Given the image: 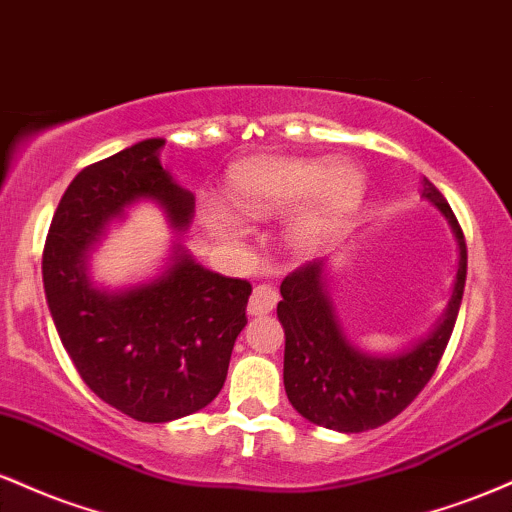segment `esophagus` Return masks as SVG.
Instances as JSON below:
<instances>
[{"label": "esophagus", "mask_w": 512, "mask_h": 512, "mask_svg": "<svg viewBox=\"0 0 512 512\" xmlns=\"http://www.w3.org/2000/svg\"><path fill=\"white\" fill-rule=\"evenodd\" d=\"M276 303H279V293H276L274 286L257 284L255 289H252L248 313L250 315H267V313H272Z\"/></svg>", "instance_id": "34e87169"}]
</instances>
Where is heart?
I'll return each instance as SVG.
<instances>
[{"mask_svg": "<svg viewBox=\"0 0 512 512\" xmlns=\"http://www.w3.org/2000/svg\"><path fill=\"white\" fill-rule=\"evenodd\" d=\"M361 168L351 161L325 163L320 158H260L233 173L231 199L238 211L257 219L298 209L293 238L310 245L330 236L354 214L363 197ZM221 233L236 236L238 223L231 216H216Z\"/></svg>", "mask_w": 512, "mask_h": 512, "instance_id": "b5f03b06", "label": "heart"}]
</instances>
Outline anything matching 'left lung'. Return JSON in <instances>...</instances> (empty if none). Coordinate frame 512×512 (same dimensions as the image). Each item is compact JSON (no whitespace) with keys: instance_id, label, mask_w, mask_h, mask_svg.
<instances>
[{"instance_id":"left-lung-1","label":"left lung","mask_w":512,"mask_h":512,"mask_svg":"<svg viewBox=\"0 0 512 512\" xmlns=\"http://www.w3.org/2000/svg\"><path fill=\"white\" fill-rule=\"evenodd\" d=\"M424 197L450 221L460 243V269L448 313L414 349L378 358L346 342L322 284V262H305L281 281L276 315L286 334L284 387L293 409L317 426L361 433L387 424L424 390L445 354L467 279V243L450 204L428 178Z\"/></svg>"}]
</instances>
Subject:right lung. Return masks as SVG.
Listing matches in <instances>:
<instances>
[{
    "instance_id": "obj_1",
    "label": "right lung",
    "mask_w": 512,
    "mask_h": 512,
    "mask_svg": "<svg viewBox=\"0 0 512 512\" xmlns=\"http://www.w3.org/2000/svg\"><path fill=\"white\" fill-rule=\"evenodd\" d=\"M163 139H146L81 170L69 182L43 248L52 320L81 380L144 424L195 414L226 383L233 344L248 317L250 281L228 279L180 255L161 279L125 293L93 289L88 245L139 197L190 223L195 199L158 163Z\"/></svg>"
}]
</instances>
